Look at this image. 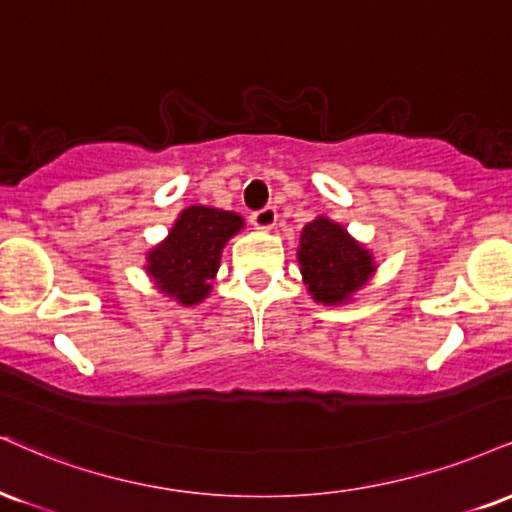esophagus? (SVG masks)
<instances>
[{"label": "esophagus", "mask_w": 512, "mask_h": 512, "mask_svg": "<svg viewBox=\"0 0 512 512\" xmlns=\"http://www.w3.org/2000/svg\"><path fill=\"white\" fill-rule=\"evenodd\" d=\"M276 219H279V214H276V207H272V205H267V207H262V209H255V212L250 214L252 226H255V229H262V231L274 229Z\"/></svg>", "instance_id": "1"}]
</instances>
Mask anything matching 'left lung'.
I'll return each instance as SVG.
<instances>
[{"mask_svg": "<svg viewBox=\"0 0 512 512\" xmlns=\"http://www.w3.org/2000/svg\"><path fill=\"white\" fill-rule=\"evenodd\" d=\"M298 262L310 293L326 305L348 300L374 272L372 255L324 217L310 221L300 233Z\"/></svg>", "mask_w": 512, "mask_h": 512, "instance_id": "left-lung-1", "label": "left lung"}]
</instances>
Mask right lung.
<instances>
[{
    "label": "right lung",
    "mask_w": 512,
    "mask_h": 512,
    "mask_svg": "<svg viewBox=\"0 0 512 512\" xmlns=\"http://www.w3.org/2000/svg\"><path fill=\"white\" fill-rule=\"evenodd\" d=\"M243 229V219L233 212L212 207H188L171 229L169 238L150 252L147 272L159 291L169 293L183 305L207 298L219 269L221 248L233 233Z\"/></svg>",
    "instance_id": "add662e5"
}]
</instances>
